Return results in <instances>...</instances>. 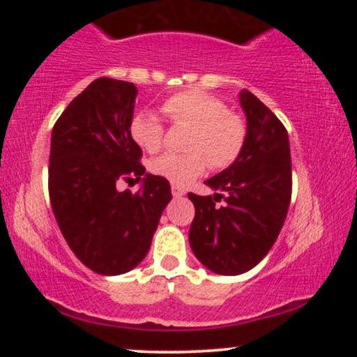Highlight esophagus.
<instances>
[{"instance_id":"1","label":"esophagus","mask_w":357,"mask_h":357,"mask_svg":"<svg viewBox=\"0 0 357 357\" xmlns=\"http://www.w3.org/2000/svg\"><path fill=\"white\" fill-rule=\"evenodd\" d=\"M171 191H173L174 198H183V196H184V190H183V188L174 186V184H173V188H171Z\"/></svg>"}]
</instances>
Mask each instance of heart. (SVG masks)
<instances>
[{"mask_svg": "<svg viewBox=\"0 0 357 357\" xmlns=\"http://www.w3.org/2000/svg\"><path fill=\"white\" fill-rule=\"evenodd\" d=\"M161 110L171 122L190 126L191 130L186 139L188 153H167L151 162V171L159 178L184 186L203 174L206 165L213 169L233 165L243 149L247 139L243 119L210 93L199 90L178 92L162 102ZM129 134L141 149L158 153L165 127L154 112L141 110L130 119Z\"/></svg>", "mask_w": 357, "mask_h": 357, "instance_id": "1", "label": "heart"}]
</instances>
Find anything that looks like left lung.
Returning a JSON list of instances; mask_svg holds the SVG:
<instances>
[{"label":"left lung","instance_id":"8db88e82","mask_svg":"<svg viewBox=\"0 0 357 357\" xmlns=\"http://www.w3.org/2000/svg\"><path fill=\"white\" fill-rule=\"evenodd\" d=\"M247 139L236 161L204 184L213 196L190 192L195 220L190 245L196 258L220 275L248 272L275 243L292 196L289 134L264 102L240 92ZM225 196L220 195V191ZM223 199L218 208L215 202Z\"/></svg>","mask_w":357,"mask_h":357}]
</instances>
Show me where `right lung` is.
<instances>
[{"label":"right lung","instance_id":"right-lung-1","mask_svg":"<svg viewBox=\"0 0 357 357\" xmlns=\"http://www.w3.org/2000/svg\"><path fill=\"white\" fill-rule=\"evenodd\" d=\"M137 87L102 77L73 99L52 130L48 192L56 223L77 258L100 275H121L147 255L166 204L167 179L146 173L129 134ZM121 178L142 181L119 192Z\"/></svg>","mask_w":357,"mask_h":357}]
</instances>
